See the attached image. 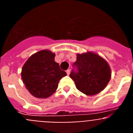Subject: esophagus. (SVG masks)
I'll use <instances>...</instances> for the list:
<instances>
[{
	"mask_svg": "<svg viewBox=\"0 0 133 133\" xmlns=\"http://www.w3.org/2000/svg\"><path fill=\"white\" fill-rule=\"evenodd\" d=\"M66 74H67V75H70V69H68V70H66Z\"/></svg>",
	"mask_w": 133,
	"mask_h": 133,
	"instance_id": "1",
	"label": "esophagus"
}]
</instances>
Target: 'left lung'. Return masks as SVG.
<instances>
[{"mask_svg": "<svg viewBox=\"0 0 133 133\" xmlns=\"http://www.w3.org/2000/svg\"><path fill=\"white\" fill-rule=\"evenodd\" d=\"M70 77L76 87L83 93L94 95L99 93L109 83L111 72L107 62L97 54H78Z\"/></svg>", "mask_w": 133, "mask_h": 133, "instance_id": "obj_1", "label": "left lung"}]
</instances>
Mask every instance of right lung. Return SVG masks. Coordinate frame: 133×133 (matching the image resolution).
Returning <instances> with one entry per match:
<instances>
[{
    "label": "right lung",
    "mask_w": 133,
    "mask_h": 133,
    "mask_svg": "<svg viewBox=\"0 0 133 133\" xmlns=\"http://www.w3.org/2000/svg\"><path fill=\"white\" fill-rule=\"evenodd\" d=\"M55 54L43 50L32 55L23 66L21 77L30 93L36 98L52 95L58 88L59 81L66 75L55 61Z\"/></svg>",
    "instance_id": "1"
}]
</instances>
